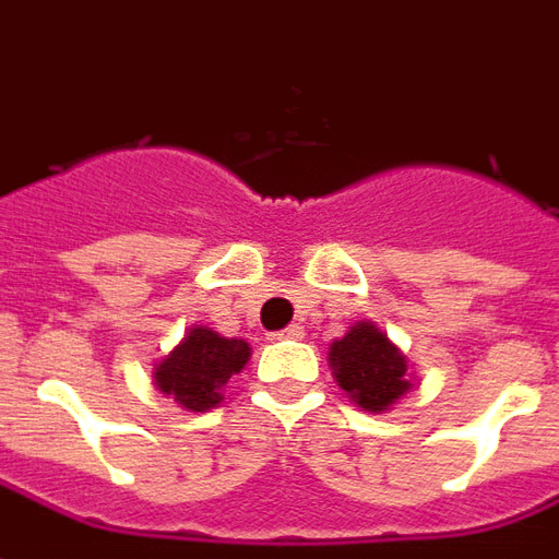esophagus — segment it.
Instances as JSON below:
<instances>
[{
  "label": "esophagus",
  "instance_id": "34e87169",
  "mask_svg": "<svg viewBox=\"0 0 559 559\" xmlns=\"http://www.w3.org/2000/svg\"><path fill=\"white\" fill-rule=\"evenodd\" d=\"M276 338H304V326L300 324L285 326V330H280V333H276Z\"/></svg>",
  "mask_w": 559,
  "mask_h": 559
}]
</instances>
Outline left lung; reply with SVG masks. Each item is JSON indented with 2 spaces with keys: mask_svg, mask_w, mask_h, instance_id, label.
I'll return each mask as SVG.
<instances>
[{
  "mask_svg": "<svg viewBox=\"0 0 559 559\" xmlns=\"http://www.w3.org/2000/svg\"><path fill=\"white\" fill-rule=\"evenodd\" d=\"M330 365L335 383L368 413H383L413 389L406 356L377 330L374 321H359L335 338L330 344Z\"/></svg>",
  "mask_w": 559,
  "mask_h": 559,
  "instance_id": "8db88e82",
  "label": "left lung"
}]
</instances>
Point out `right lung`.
Instances as JSON below:
<instances>
[{"mask_svg": "<svg viewBox=\"0 0 559 559\" xmlns=\"http://www.w3.org/2000/svg\"><path fill=\"white\" fill-rule=\"evenodd\" d=\"M250 359L245 338H224L209 326H191L174 350L155 365L158 392L191 413H205L224 401V385Z\"/></svg>", "mask_w": 559, "mask_h": 559, "instance_id": "1", "label": "right lung"}]
</instances>
